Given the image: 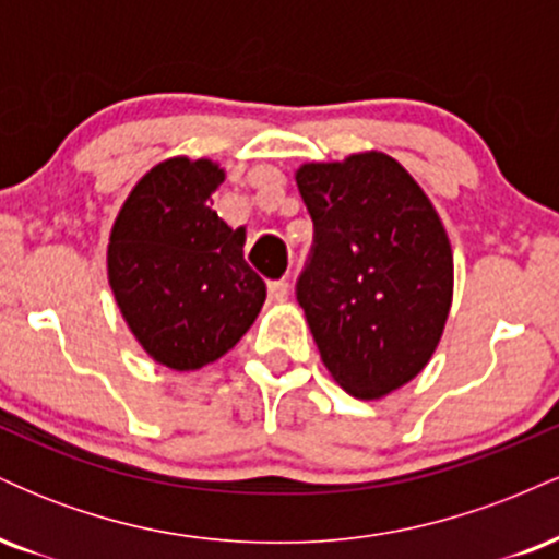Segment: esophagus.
<instances>
[{"mask_svg":"<svg viewBox=\"0 0 559 559\" xmlns=\"http://www.w3.org/2000/svg\"><path fill=\"white\" fill-rule=\"evenodd\" d=\"M267 297L273 301H284L288 297V281L286 278L271 281V284H267Z\"/></svg>","mask_w":559,"mask_h":559,"instance_id":"34e87169","label":"esophagus"}]
</instances>
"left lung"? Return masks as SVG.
Masks as SVG:
<instances>
[{"label": "left lung", "instance_id": "left-lung-1", "mask_svg": "<svg viewBox=\"0 0 559 559\" xmlns=\"http://www.w3.org/2000/svg\"><path fill=\"white\" fill-rule=\"evenodd\" d=\"M312 249L297 278L323 365L357 400H381L431 360L452 307V247L431 199L383 152L307 163Z\"/></svg>", "mask_w": 559, "mask_h": 559}]
</instances>
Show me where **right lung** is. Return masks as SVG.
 <instances>
[{"label":"right lung","mask_w":559,"mask_h":559,"mask_svg":"<svg viewBox=\"0 0 559 559\" xmlns=\"http://www.w3.org/2000/svg\"><path fill=\"white\" fill-rule=\"evenodd\" d=\"M213 159L173 157L133 186L107 249V275L128 329L173 370L215 362L258 318L265 281L243 260V228H228L210 194Z\"/></svg>","instance_id":"right-lung-1"}]
</instances>
